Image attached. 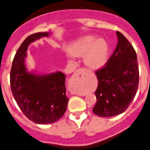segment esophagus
<instances>
[{"instance_id":"34e87169","label":"esophagus","mask_w":150,"mask_h":150,"mask_svg":"<svg viewBox=\"0 0 150 150\" xmlns=\"http://www.w3.org/2000/svg\"><path fill=\"white\" fill-rule=\"evenodd\" d=\"M84 72L85 70L83 68H80L75 71V72L73 74L72 78H71L72 83H75V84H78L80 83L84 78Z\"/></svg>"}]
</instances>
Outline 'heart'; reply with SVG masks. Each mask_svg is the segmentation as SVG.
<instances>
[{
    "label": "heart",
    "mask_w": 150,
    "mask_h": 150,
    "mask_svg": "<svg viewBox=\"0 0 150 150\" xmlns=\"http://www.w3.org/2000/svg\"><path fill=\"white\" fill-rule=\"evenodd\" d=\"M71 56H84V62L93 70L103 67L108 60V45L103 39L94 35H86L71 44L67 49Z\"/></svg>",
    "instance_id": "obj_1"
}]
</instances>
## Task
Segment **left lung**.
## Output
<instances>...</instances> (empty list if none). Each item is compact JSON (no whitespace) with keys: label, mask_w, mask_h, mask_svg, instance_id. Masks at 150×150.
I'll list each match as a JSON object with an SVG mask.
<instances>
[{"label":"left lung","mask_w":150,"mask_h":150,"mask_svg":"<svg viewBox=\"0 0 150 150\" xmlns=\"http://www.w3.org/2000/svg\"><path fill=\"white\" fill-rule=\"evenodd\" d=\"M118 43L105 65L96 72L98 85L93 112L111 117L127 110L136 96L139 85L137 53L121 33L116 31Z\"/></svg>","instance_id":"obj_1"}]
</instances>
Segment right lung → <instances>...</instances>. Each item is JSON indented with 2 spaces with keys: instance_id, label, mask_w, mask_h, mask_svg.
<instances>
[{
  "instance_id": "right-lung-1",
  "label": "right lung",
  "mask_w": 150,
  "mask_h": 150,
  "mask_svg": "<svg viewBox=\"0 0 150 150\" xmlns=\"http://www.w3.org/2000/svg\"><path fill=\"white\" fill-rule=\"evenodd\" d=\"M50 33L39 32L26 38L17 50L10 73L12 94L23 114L38 124H52L62 117L69 98L66 96L65 77L62 72L37 75L25 64L29 45Z\"/></svg>"
}]
</instances>
